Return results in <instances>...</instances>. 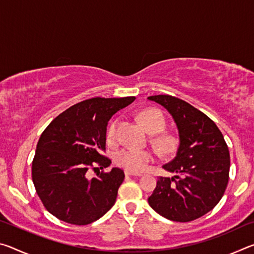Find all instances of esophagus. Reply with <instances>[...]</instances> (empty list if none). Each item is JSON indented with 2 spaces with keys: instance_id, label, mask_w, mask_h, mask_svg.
<instances>
[{
  "instance_id": "esophagus-1",
  "label": "esophagus",
  "mask_w": 254,
  "mask_h": 254,
  "mask_svg": "<svg viewBox=\"0 0 254 254\" xmlns=\"http://www.w3.org/2000/svg\"><path fill=\"white\" fill-rule=\"evenodd\" d=\"M124 173H126L127 176H134V177H140V176H142V174L134 173V171H130V170H126Z\"/></svg>"
}]
</instances>
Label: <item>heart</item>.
Listing matches in <instances>:
<instances>
[{"label":"heart","mask_w":254,"mask_h":254,"mask_svg":"<svg viewBox=\"0 0 254 254\" xmlns=\"http://www.w3.org/2000/svg\"><path fill=\"white\" fill-rule=\"evenodd\" d=\"M139 121L145 128V131L149 132L150 134H159L166 127V120L160 112L154 110H145L139 114ZM119 121L114 120L110 124L107 128V140H114L115 134H117ZM156 143L161 150H169L173 148L174 141L170 136L161 135L154 139ZM152 152L147 151V150H135L131 148H123L118 150L114 153V161L117 165L123 167L127 170L130 171H142L150 162L153 161Z\"/></svg>","instance_id":"b5f03b06"}]
</instances>
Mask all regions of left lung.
Wrapping results in <instances>:
<instances>
[{"label":"left lung","mask_w":254,"mask_h":254,"mask_svg":"<svg viewBox=\"0 0 254 254\" xmlns=\"http://www.w3.org/2000/svg\"><path fill=\"white\" fill-rule=\"evenodd\" d=\"M173 117L179 135L177 152L162 168L174 176L160 177L148 201L175 222H190L212 210L229 183L230 152L222 132L203 112L170 95L149 96Z\"/></svg>","instance_id":"left-lung-1"}]
</instances>
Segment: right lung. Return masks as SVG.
I'll return each instance as SVG.
<instances>
[{"mask_svg": "<svg viewBox=\"0 0 254 254\" xmlns=\"http://www.w3.org/2000/svg\"><path fill=\"white\" fill-rule=\"evenodd\" d=\"M134 100L89 98L59 114L42 132L32 161V182L46 209L58 220L87 225L115 204L126 177L123 170L112 168L92 179L87 171L111 165L110 159L102 156L107 123Z\"/></svg>", "mask_w": 254, "mask_h": 254, "instance_id": "obj_1", "label": "right lung"}]
</instances>
